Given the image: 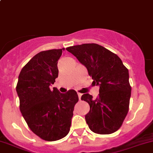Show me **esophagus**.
I'll list each match as a JSON object with an SVG mask.
<instances>
[{
    "label": "esophagus",
    "mask_w": 153,
    "mask_h": 153,
    "mask_svg": "<svg viewBox=\"0 0 153 153\" xmlns=\"http://www.w3.org/2000/svg\"><path fill=\"white\" fill-rule=\"evenodd\" d=\"M78 98H79V100H81V95H82V94L80 93V92H78Z\"/></svg>",
    "instance_id": "esophagus-1"
}]
</instances>
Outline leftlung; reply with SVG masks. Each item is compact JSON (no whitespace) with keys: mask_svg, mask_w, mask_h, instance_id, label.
Segmentation results:
<instances>
[{"mask_svg":"<svg viewBox=\"0 0 153 153\" xmlns=\"http://www.w3.org/2000/svg\"><path fill=\"white\" fill-rule=\"evenodd\" d=\"M66 49L85 66L94 84L100 87L96 98L88 93L81 96V100L90 106L85 115L86 124L95 133H113L121 127L129 110V71L116 54L97 44H84Z\"/></svg>","mask_w":153,"mask_h":153,"instance_id":"obj_1","label":"left lung"}]
</instances>
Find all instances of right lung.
<instances>
[{
	"mask_svg": "<svg viewBox=\"0 0 153 153\" xmlns=\"http://www.w3.org/2000/svg\"><path fill=\"white\" fill-rule=\"evenodd\" d=\"M64 48L42 51L23 67L16 91L20 110L31 130L42 139L58 141L69 133L78 96L74 89H50L58 76V61Z\"/></svg>",
	"mask_w": 153,
	"mask_h": 153,
	"instance_id": "add662e5",
	"label": "right lung"
}]
</instances>
